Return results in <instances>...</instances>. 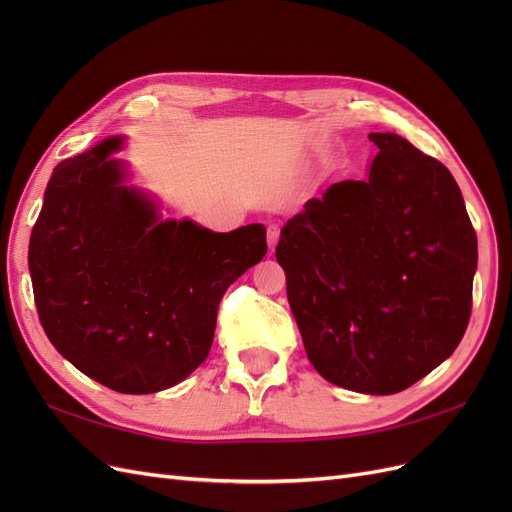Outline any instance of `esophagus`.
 <instances>
[{"mask_svg": "<svg viewBox=\"0 0 512 512\" xmlns=\"http://www.w3.org/2000/svg\"><path fill=\"white\" fill-rule=\"evenodd\" d=\"M267 241H269V247L273 250L277 241H280V226H277V224L267 226Z\"/></svg>", "mask_w": 512, "mask_h": 512, "instance_id": "esophagus-1", "label": "esophagus"}]
</instances>
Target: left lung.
I'll use <instances>...</instances> for the list:
<instances>
[{"label": "left lung", "mask_w": 512, "mask_h": 512, "mask_svg": "<svg viewBox=\"0 0 512 512\" xmlns=\"http://www.w3.org/2000/svg\"><path fill=\"white\" fill-rule=\"evenodd\" d=\"M365 181L333 183L282 228L275 258L307 359L337 386L393 395L459 346L476 232L457 181L397 134Z\"/></svg>", "instance_id": "left-lung-1"}]
</instances>
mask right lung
I'll return each mask as SVG.
<instances>
[{
    "instance_id": "add662e5",
    "label": "right lung",
    "mask_w": 512,
    "mask_h": 512,
    "mask_svg": "<svg viewBox=\"0 0 512 512\" xmlns=\"http://www.w3.org/2000/svg\"><path fill=\"white\" fill-rule=\"evenodd\" d=\"M106 138L59 162L29 239L46 337L85 376L117 393L168 389L207 359L224 292L267 254L260 224L211 232L160 222L121 185Z\"/></svg>"
}]
</instances>
